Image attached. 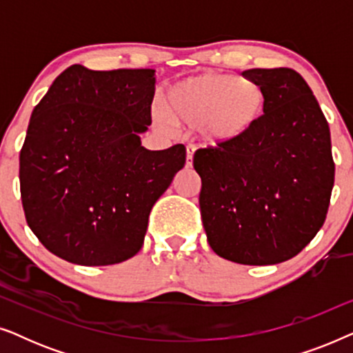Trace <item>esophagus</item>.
Here are the masks:
<instances>
[{
	"label": "esophagus",
	"mask_w": 353,
	"mask_h": 353,
	"mask_svg": "<svg viewBox=\"0 0 353 353\" xmlns=\"http://www.w3.org/2000/svg\"><path fill=\"white\" fill-rule=\"evenodd\" d=\"M196 148L192 144H188L186 146V165L191 167L192 165V156H194Z\"/></svg>",
	"instance_id": "obj_1"
}]
</instances>
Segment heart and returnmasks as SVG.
Listing matches in <instances>:
<instances>
[{"label": "heart", "mask_w": 353, "mask_h": 353, "mask_svg": "<svg viewBox=\"0 0 353 353\" xmlns=\"http://www.w3.org/2000/svg\"><path fill=\"white\" fill-rule=\"evenodd\" d=\"M265 110V91L252 79L207 72L178 81L168 91V112L154 110L159 122L196 127L210 144L236 143L252 132Z\"/></svg>", "instance_id": "obj_1"}]
</instances>
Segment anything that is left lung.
I'll return each mask as SVG.
<instances>
[{
	"label": "left lung",
	"instance_id": "left-lung-1",
	"mask_svg": "<svg viewBox=\"0 0 353 353\" xmlns=\"http://www.w3.org/2000/svg\"><path fill=\"white\" fill-rule=\"evenodd\" d=\"M243 77L263 88L265 110L248 137L194 152L202 223L220 257L274 265L301 252L326 220L334 186L330 125L296 70Z\"/></svg>",
	"mask_w": 353,
	"mask_h": 353
}]
</instances>
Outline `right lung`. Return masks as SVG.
<instances>
[{"instance_id":"1","label":"right lung","mask_w":353,"mask_h":353,"mask_svg":"<svg viewBox=\"0 0 353 353\" xmlns=\"http://www.w3.org/2000/svg\"><path fill=\"white\" fill-rule=\"evenodd\" d=\"M152 69L75 64L33 109L19 157L27 225L57 257L114 265L141 249L152 205L185 167L183 144L148 151Z\"/></svg>"}]
</instances>
